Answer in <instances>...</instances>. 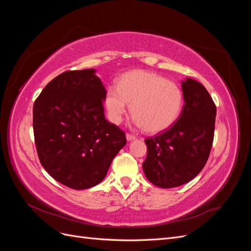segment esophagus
<instances>
[{
  "label": "esophagus",
  "instance_id": "1",
  "mask_svg": "<svg viewBox=\"0 0 251 251\" xmlns=\"http://www.w3.org/2000/svg\"><path fill=\"white\" fill-rule=\"evenodd\" d=\"M126 140H127V141H132V140H134V139L136 138L134 135H132V134H128V133L126 135Z\"/></svg>",
  "mask_w": 251,
  "mask_h": 251
}]
</instances>
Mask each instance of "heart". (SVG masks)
I'll return each mask as SVG.
<instances>
[{
	"mask_svg": "<svg viewBox=\"0 0 251 251\" xmlns=\"http://www.w3.org/2000/svg\"><path fill=\"white\" fill-rule=\"evenodd\" d=\"M133 124L150 133L164 132L176 123L183 107L180 87L157 73L132 70L120 76L117 86L105 91L104 107L111 123L118 125L130 108Z\"/></svg>",
	"mask_w": 251,
	"mask_h": 251,
	"instance_id": "heart-1",
	"label": "heart"
}]
</instances>
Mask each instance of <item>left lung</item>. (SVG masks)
<instances>
[{
  "instance_id": "8db88e82",
  "label": "left lung",
  "mask_w": 251,
  "mask_h": 251,
  "mask_svg": "<svg viewBox=\"0 0 251 251\" xmlns=\"http://www.w3.org/2000/svg\"><path fill=\"white\" fill-rule=\"evenodd\" d=\"M184 105L168 131L148 138L142 164L147 179L162 188L177 187L193 180L207 159L214 141L216 104L202 83L182 81Z\"/></svg>"
}]
</instances>
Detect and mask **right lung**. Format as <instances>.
Returning <instances> with one entry per match:
<instances>
[{
  "instance_id": "right-lung-1",
  "label": "right lung",
  "mask_w": 251,
  "mask_h": 251,
  "mask_svg": "<svg viewBox=\"0 0 251 251\" xmlns=\"http://www.w3.org/2000/svg\"><path fill=\"white\" fill-rule=\"evenodd\" d=\"M105 89L94 69L66 71L44 88L33 104L37 155L50 176L86 189L104 179L126 134L105 119Z\"/></svg>"
}]
</instances>
